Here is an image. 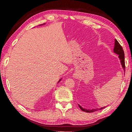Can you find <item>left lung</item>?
I'll return each mask as SVG.
<instances>
[{"label": "left lung", "mask_w": 132, "mask_h": 132, "mask_svg": "<svg viewBox=\"0 0 132 132\" xmlns=\"http://www.w3.org/2000/svg\"><path fill=\"white\" fill-rule=\"evenodd\" d=\"M113 52H114L115 53L119 55V57L120 60V62H121V64L122 66V68H123V69L125 71V53H124V51L123 48L122 47V46L120 45V44L118 42L117 39L115 40V46H114V49H113ZM80 108L81 109L82 111L86 112H93L97 111L98 109H84L83 108H82L81 106L79 105ZM105 108V107H104ZM104 108H102L100 109H101Z\"/></svg>", "instance_id": "8db88e82"}]
</instances>
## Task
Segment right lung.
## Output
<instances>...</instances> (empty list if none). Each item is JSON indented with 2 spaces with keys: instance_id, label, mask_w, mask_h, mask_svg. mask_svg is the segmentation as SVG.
Wrapping results in <instances>:
<instances>
[{
  "instance_id": "add662e5",
  "label": "right lung",
  "mask_w": 132,
  "mask_h": 132,
  "mask_svg": "<svg viewBox=\"0 0 132 132\" xmlns=\"http://www.w3.org/2000/svg\"><path fill=\"white\" fill-rule=\"evenodd\" d=\"M61 81V80H59V81Z\"/></svg>"
}]
</instances>
